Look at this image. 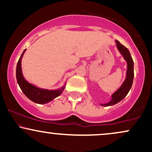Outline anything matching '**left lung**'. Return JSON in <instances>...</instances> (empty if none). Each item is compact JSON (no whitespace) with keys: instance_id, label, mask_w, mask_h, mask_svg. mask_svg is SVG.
I'll return each mask as SVG.
<instances>
[{"instance_id":"1","label":"left lung","mask_w":152,"mask_h":152,"mask_svg":"<svg viewBox=\"0 0 152 152\" xmlns=\"http://www.w3.org/2000/svg\"><path fill=\"white\" fill-rule=\"evenodd\" d=\"M116 46H117L118 50L123 56L125 60L127 62V71H126V77L125 78L124 81L122 83L118 89L115 91L111 96V100L109 102L106 103V104H101L103 106H112L114 104H117L119 102L124 98L129 93L131 88H132V83H133L134 80V61L133 59L132 58V56L129 53V50L128 48H126L124 46L121 44L119 41H116Z\"/></svg>"}]
</instances>
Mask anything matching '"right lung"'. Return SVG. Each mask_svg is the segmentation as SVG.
I'll return each mask as SVG.
<instances>
[{
  "instance_id": "add662e5",
  "label": "right lung",
  "mask_w": 152,
  "mask_h": 152,
  "mask_svg": "<svg viewBox=\"0 0 152 152\" xmlns=\"http://www.w3.org/2000/svg\"><path fill=\"white\" fill-rule=\"evenodd\" d=\"M25 49L23 52V53L20 56L19 58L18 64L16 66V79L18 82L19 86L20 89L23 91L26 97H28L30 100L32 101L36 104H43L46 103L50 102L58 96H60L62 94L65 86H64L61 88L57 90H48V89H43L36 87L34 85L28 83L24 78L22 74L21 69V58L23 56L24 53L26 51Z\"/></svg>"
}]
</instances>
